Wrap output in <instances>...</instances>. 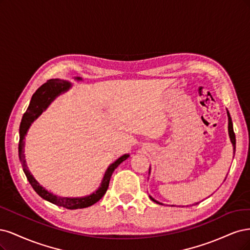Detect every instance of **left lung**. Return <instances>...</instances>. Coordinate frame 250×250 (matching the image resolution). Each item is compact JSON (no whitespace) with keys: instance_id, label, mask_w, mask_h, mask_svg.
Returning <instances> with one entry per match:
<instances>
[{"instance_id":"8db88e82","label":"left lung","mask_w":250,"mask_h":250,"mask_svg":"<svg viewBox=\"0 0 250 250\" xmlns=\"http://www.w3.org/2000/svg\"><path fill=\"white\" fill-rule=\"evenodd\" d=\"M228 117H229V139H230V142L232 144V147H233V155H235V151H236V136H235V133H233V127H232V122H231V118H230V115H229V112L228 111ZM227 179V178H225ZM149 198L155 201L156 204H159V205H162L161 203H159V201H157L156 199L152 198L151 196H149Z\"/></svg>"}]
</instances>
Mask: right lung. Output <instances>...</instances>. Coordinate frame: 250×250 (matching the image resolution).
Masks as SVG:
<instances>
[{"mask_svg": "<svg viewBox=\"0 0 250 250\" xmlns=\"http://www.w3.org/2000/svg\"><path fill=\"white\" fill-rule=\"evenodd\" d=\"M70 86L71 84L67 81H63V80H60V79H52V80H49V81L44 83L43 85L40 86L36 90V92L33 94V96H32L29 107L26 111V113L23 114L21 125H20L19 157L22 166V170L25 172L29 183L31 184V186L33 187V189L40 197H42L43 199L50 201V203L56 206L66 208H69V210H76V208H88L94 205L95 203H98V201L104 195V193H106L109 187V183H110L112 173H113V171L118 167L120 163H123L125 160H126L128 157H130V155L125 154L120 158H118L114 163H112L107 168L106 172H104L101 187L95 192H93L92 194L84 196V197H61V196L54 195L53 193L45 190L42 185L34 179V176L32 175L26 164L25 155H23V152H25L23 151V146H25V137L27 135V132L29 130L31 124L33 123L34 120L42 114L47 107H49V104L56 99V96L61 94V92L68 90V88Z\"/></svg>", "mask_w": 250, "mask_h": 250, "instance_id": "add662e5", "label": "right lung"}]
</instances>
